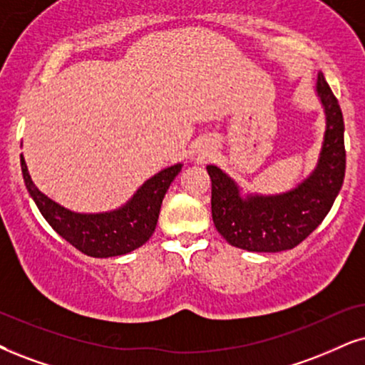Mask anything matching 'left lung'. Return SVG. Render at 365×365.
<instances>
[{"label":"left lung","mask_w":365,"mask_h":365,"mask_svg":"<svg viewBox=\"0 0 365 365\" xmlns=\"http://www.w3.org/2000/svg\"><path fill=\"white\" fill-rule=\"evenodd\" d=\"M317 94L327 116L324 146L315 172L297 188L281 195L244 198L222 170L207 167L212 180V219L230 246L252 252L293 249L330 212L345 177L344 116L324 73H318Z\"/></svg>","instance_id":"8db88e82"}]
</instances>
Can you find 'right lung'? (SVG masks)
I'll return each instance as SVG.
<instances>
[{
	"label": "right lung",
	"instance_id": "1",
	"mask_svg": "<svg viewBox=\"0 0 365 365\" xmlns=\"http://www.w3.org/2000/svg\"><path fill=\"white\" fill-rule=\"evenodd\" d=\"M20 161L25 185L45 220L67 242L92 257L128 255L148 241L158 222L165 193L182 170L180 163L161 170L146 180L121 209L103 214H77L43 195L31 182L23 155Z\"/></svg>",
	"mask_w": 365,
	"mask_h": 365
}]
</instances>
